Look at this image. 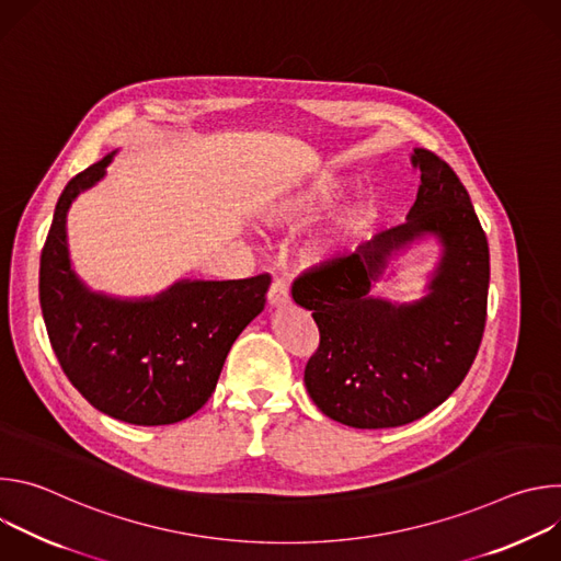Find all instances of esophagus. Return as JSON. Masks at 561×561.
<instances>
[{"mask_svg": "<svg viewBox=\"0 0 561 561\" xmlns=\"http://www.w3.org/2000/svg\"><path fill=\"white\" fill-rule=\"evenodd\" d=\"M288 299H290L288 284L282 282V279H275L268 288V304L271 306H284V304H288Z\"/></svg>", "mask_w": 561, "mask_h": 561, "instance_id": "1", "label": "esophagus"}]
</instances>
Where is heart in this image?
Returning a JSON list of instances; mask_svg holds the SVG:
<instances>
[{
    "mask_svg": "<svg viewBox=\"0 0 561 561\" xmlns=\"http://www.w3.org/2000/svg\"><path fill=\"white\" fill-rule=\"evenodd\" d=\"M340 193V180L329 173H314L304 180H288L271 188L260 202V217L271 228H286L301 224L317 213L333 206ZM359 210H340L327 230L319 232L308 244V260L329 262L351 253L359 234Z\"/></svg>",
    "mask_w": 561,
    "mask_h": 561,
    "instance_id": "b5f03b06",
    "label": "heart"
}]
</instances>
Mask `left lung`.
Masks as SVG:
<instances>
[{
  "label": "left lung",
  "mask_w": 561,
  "mask_h": 561,
  "mask_svg": "<svg viewBox=\"0 0 561 561\" xmlns=\"http://www.w3.org/2000/svg\"><path fill=\"white\" fill-rule=\"evenodd\" d=\"M411 159L422 178L407 221L293 284L319 329L306 390L319 411L353 428L404 426L446 402L486 327L491 255L468 191L435 152L415 148ZM424 233L445 249L430 295L413 305L370 296L389 257Z\"/></svg>",
  "instance_id": "obj_1"
}]
</instances>
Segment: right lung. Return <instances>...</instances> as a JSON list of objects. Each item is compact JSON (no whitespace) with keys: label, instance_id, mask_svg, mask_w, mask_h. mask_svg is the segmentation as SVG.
Returning a JSON list of instances; mask_svg holds the SVG:
<instances>
[{"label":"right lung","instance_id":"1","mask_svg":"<svg viewBox=\"0 0 561 561\" xmlns=\"http://www.w3.org/2000/svg\"><path fill=\"white\" fill-rule=\"evenodd\" d=\"M113 154L57 199L39 262L44 324L61 370L98 411L135 426L175 424L208 402L232 342L264 310L271 277L184 279L152 299L87 288L70 266L66 213L106 175Z\"/></svg>","mask_w":561,"mask_h":561}]
</instances>
